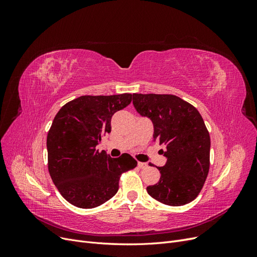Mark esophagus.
<instances>
[{"label": "esophagus", "mask_w": 257, "mask_h": 257, "mask_svg": "<svg viewBox=\"0 0 257 257\" xmlns=\"http://www.w3.org/2000/svg\"><path fill=\"white\" fill-rule=\"evenodd\" d=\"M137 165H138L139 168H147V167H148L147 163H143V162H138Z\"/></svg>", "instance_id": "34e87169"}]
</instances>
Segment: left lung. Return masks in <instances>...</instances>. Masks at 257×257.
<instances>
[{
	"instance_id": "1",
	"label": "left lung",
	"mask_w": 257,
	"mask_h": 257,
	"mask_svg": "<svg viewBox=\"0 0 257 257\" xmlns=\"http://www.w3.org/2000/svg\"><path fill=\"white\" fill-rule=\"evenodd\" d=\"M133 105L153 124V142L164 145L160 181L147 188L151 197L168 206L195 199L206 181L210 136L195 107L172 94H133ZM152 166V165H151Z\"/></svg>"
}]
</instances>
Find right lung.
I'll list each match as a JSON object with an SVG mask.
<instances>
[{
    "label": "right lung",
    "mask_w": 257,
    "mask_h": 257,
    "mask_svg": "<svg viewBox=\"0 0 257 257\" xmlns=\"http://www.w3.org/2000/svg\"><path fill=\"white\" fill-rule=\"evenodd\" d=\"M132 94L83 95L61 108L47 136L48 169L54 185L69 204L91 209L119 190L120 176L137 166L130 154L112 159L96 146L110 133L114 112L130 105Z\"/></svg>",
    "instance_id": "1"
}]
</instances>
